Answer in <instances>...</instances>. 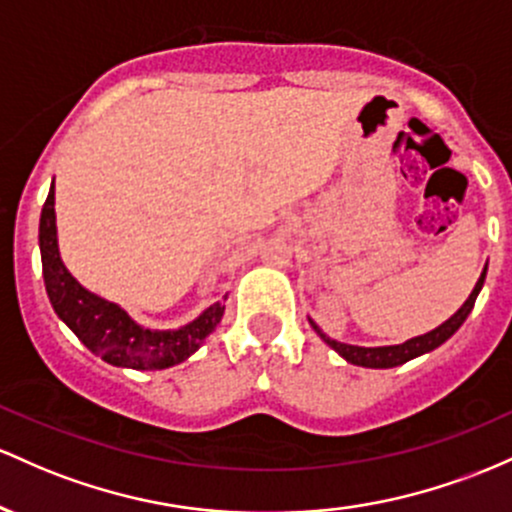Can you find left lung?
Returning <instances> with one entry per match:
<instances>
[{"mask_svg": "<svg viewBox=\"0 0 512 512\" xmlns=\"http://www.w3.org/2000/svg\"><path fill=\"white\" fill-rule=\"evenodd\" d=\"M484 278H486V266H484V273H481L479 283L474 285L472 295H469V300L462 304V307L457 309V314H452L450 319L445 321V324H440L438 329H433L430 333H423V336H416L411 338V341L401 343V346H382V348H360V346H346V343H338V341H331L329 336H324L317 326H314V331L319 333L321 338H324L329 346L336 350L341 358H346L350 365H360V367H396V365H404L409 363V360L418 358V355L428 353V350H435L442 343L447 341V338L455 333L459 326L464 324V319L469 317V312L474 309V302H476V295H479L481 285H484Z\"/></svg>", "mask_w": 512, "mask_h": 512, "instance_id": "obj_1", "label": "left lung"}]
</instances>
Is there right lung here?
<instances>
[{
  "mask_svg": "<svg viewBox=\"0 0 512 512\" xmlns=\"http://www.w3.org/2000/svg\"><path fill=\"white\" fill-rule=\"evenodd\" d=\"M40 258L43 278L55 314L74 331L91 353L106 363L132 370H164L179 365L198 350L200 343L220 324L225 307L212 304L193 324L179 331H149L137 326L118 304L101 300L84 290L62 266L55 229V183L40 212Z\"/></svg>",
  "mask_w": 512,
  "mask_h": 512,
  "instance_id": "obj_1",
  "label": "right lung"
}]
</instances>
